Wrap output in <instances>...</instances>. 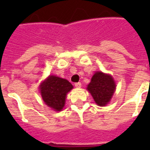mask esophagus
Here are the masks:
<instances>
[{"mask_svg": "<svg viewBox=\"0 0 150 150\" xmlns=\"http://www.w3.org/2000/svg\"><path fill=\"white\" fill-rule=\"evenodd\" d=\"M75 86L76 88H81V87H82V84H81V82H77V83H75Z\"/></svg>", "mask_w": 150, "mask_h": 150, "instance_id": "34e87169", "label": "esophagus"}]
</instances>
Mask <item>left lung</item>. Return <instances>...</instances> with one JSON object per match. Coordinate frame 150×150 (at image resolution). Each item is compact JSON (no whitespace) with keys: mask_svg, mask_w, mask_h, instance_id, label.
Listing matches in <instances>:
<instances>
[{"mask_svg":"<svg viewBox=\"0 0 150 150\" xmlns=\"http://www.w3.org/2000/svg\"><path fill=\"white\" fill-rule=\"evenodd\" d=\"M94 101L100 107H104L110 101L116 89V83L109 74L96 71L87 86Z\"/></svg>","mask_w":150,"mask_h":150,"instance_id":"obj_1","label":"left lung"}]
</instances>
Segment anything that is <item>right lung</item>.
I'll use <instances>...</instances> for the list:
<instances>
[{
    "instance_id": "obj_1",
    "label": "right lung",
    "mask_w": 150,
    "mask_h": 150,
    "mask_svg": "<svg viewBox=\"0 0 150 150\" xmlns=\"http://www.w3.org/2000/svg\"><path fill=\"white\" fill-rule=\"evenodd\" d=\"M73 89V86L67 79L50 75L40 85L42 99L45 104L54 110L61 111L65 104L67 93Z\"/></svg>"
}]
</instances>
